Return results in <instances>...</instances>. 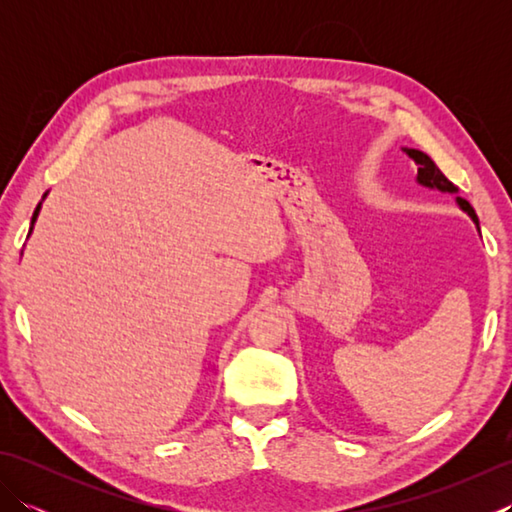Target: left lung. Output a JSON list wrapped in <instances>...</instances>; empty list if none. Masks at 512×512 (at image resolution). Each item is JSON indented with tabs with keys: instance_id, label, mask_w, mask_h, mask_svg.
Returning a JSON list of instances; mask_svg holds the SVG:
<instances>
[{
	"instance_id": "1",
	"label": "left lung",
	"mask_w": 512,
	"mask_h": 512,
	"mask_svg": "<svg viewBox=\"0 0 512 512\" xmlns=\"http://www.w3.org/2000/svg\"><path fill=\"white\" fill-rule=\"evenodd\" d=\"M402 151H405V154L418 165V178H416L418 184H422V187H429V189L444 191V193H458V187H455V184L447 176H444V173L436 167V162L424 154V151L409 149V147H402ZM455 202L460 204V209L464 213L471 215V220L477 224V228H480V220H477L473 206L464 198H455Z\"/></svg>"
}]
</instances>
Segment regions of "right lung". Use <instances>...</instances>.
<instances>
[{"label":"right lung","instance_id":"1","mask_svg":"<svg viewBox=\"0 0 512 512\" xmlns=\"http://www.w3.org/2000/svg\"><path fill=\"white\" fill-rule=\"evenodd\" d=\"M48 193H43V198H46ZM39 211H41V202L37 204V209H35V213H32V222H30V233H32V226H35V222H37V215H39Z\"/></svg>","mask_w":512,"mask_h":512}]
</instances>
